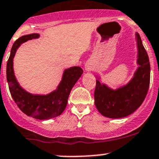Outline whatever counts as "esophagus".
Here are the masks:
<instances>
[{
	"instance_id": "esophagus-1",
	"label": "esophagus",
	"mask_w": 159,
	"mask_h": 159,
	"mask_svg": "<svg viewBox=\"0 0 159 159\" xmlns=\"http://www.w3.org/2000/svg\"><path fill=\"white\" fill-rule=\"evenodd\" d=\"M85 70H86V71H89V70H92V67H91V66L89 65H85Z\"/></svg>"
}]
</instances>
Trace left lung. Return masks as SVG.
Here are the masks:
<instances>
[{
  "label": "left lung",
  "instance_id": "1",
  "mask_svg": "<svg viewBox=\"0 0 159 159\" xmlns=\"http://www.w3.org/2000/svg\"><path fill=\"white\" fill-rule=\"evenodd\" d=\"M139 67L127 85L113 90L96 80L94 103L100 113L112 119L130 115L143 102L150 82V64L139 34H136Z\"/></svg>",
  "mask_w": 159,
  "mask_h": 159
}]
</instances>
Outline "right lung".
Masks as SVG:
<instances>
[{"instance_id":"1","label":"right lung","mask_w":159,"mask_h":159,"mask_svg":"<svg viewBox=\"0 0 159 159\" xmlns=\"http://www.w3.org/2000/svg\"><path fill=\"white\" fill-rule=\"evenodd\" d=\"M39 37V34H31L19 37L15 41L7 64V80L12 98L19 108L27 116L44 120L55 118L63 113L71 89L83 74V70L80 67L66 69L56 90L46 95L32 94L26 92L19 85L14 75L13 58L21 44Z\"/></svg>"}]
</instances>
